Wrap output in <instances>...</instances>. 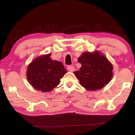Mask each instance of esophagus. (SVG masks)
<instances>
[{"label":"esophagus","mask_w":135,"mask_h":135,"mask_svg":"<svg viewBox=\"0 0 135 135\" xmlns=\"http://www.w3.org/2000/svg\"><path fill=\"white\" fill-rule=\"evenodd\" d=\"M67 70H68V71H70V72H73V71H74L75 68H74V67H73V66L69 65V66H68Z\"/></svg>","instance_id":"esophagus-1"}]
</instances>
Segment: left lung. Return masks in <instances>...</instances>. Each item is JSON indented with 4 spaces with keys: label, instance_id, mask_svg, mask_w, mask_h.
Returning a JSON list of instances; mask_svg holds the SVG:
<instances>
[{
    "label": "left lung",
    "instance_id": "8db88e82",
    "mask_svg": "<svg viewBox=\"0 0 135 135\" xmlns=\"http://www.w3.org/2000/svg\"><path fill=\"white\" fill-rule=\"evenodd\" d=\"M81 64L74 72L80 84L89 91L101 89L111 80L113 67L107 57L98 51L84 52L78 58Z\"/></svg>",
    "mask_w": 135,
    "mask_h": 135
}]
</instances>
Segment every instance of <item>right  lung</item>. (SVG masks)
I'll list each match as a JSON object with an SVG mask.
<instances>
[{
	"label": "right lung",
	"instance_id": "1",
	"mask_svg": "<svg viewBox=\"0 0 135 135\" xmlns=\"http://www.w3.org/2000/svg\"><path fill=\"white\" fill-rule=\"evenodd\" d=\"M51 54L36 58L27 67V79L33 88L42 92H51L67 73L62 63L52 60Z\"/></svg>",
	"mask_w": 135,
	"mask_h": 135
}]
</instances>
